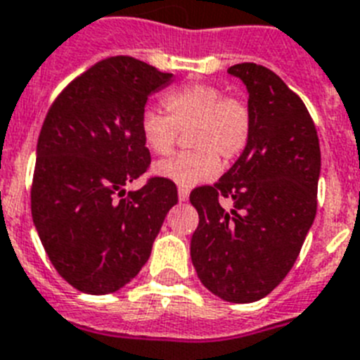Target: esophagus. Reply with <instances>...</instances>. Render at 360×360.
Listing matches in <instances>:
<instances>
[{
	"label": "esophagus",
	"instance_id": "esophagus-1",
	"mask_svg": "<svg viewBox=\"0 0 360 360\" xmlns=\"http://www.w3.org/2000/svg\"><path fill=\"white\" fill-rule=\"evenodd\" d=\"M190 198V190L186 188V186H179V201L184 202V201H188Z\"/></svg>",
	"mask_w": 360,
	"mask_h": 360
}]
</instances>
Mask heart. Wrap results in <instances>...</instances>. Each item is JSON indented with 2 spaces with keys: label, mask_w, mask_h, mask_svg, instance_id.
I'll return each instance as SVG.
<instances>
[{
  "label": "heart",
  "mask_w": 360,
  "mask_h": 360,
  "mask_svg": "<svg viewBox=\"0 0 360 360\" xmlns=\"http://www.w3.org/2000/svg\"><path fill=\"white\" fill-rule=\"evenodd\" d=\"M166 114L145 110L141 136L146 148L158 155L170 154L181 130H188L192 150L179 152L155 165L158 176L193 186L217 176L221 161H236L252 137V110L245 99L224 96L210 83H188L162 98Z\"/></svg>",
  "instance_id": "b5f03b06"
}]
</instances>
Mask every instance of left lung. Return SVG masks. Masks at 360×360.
Listing matches in <instances>:
<instances>
[{
  "label": "left lung",
  "mask_w": 360,
  "mask_h": 360,
  "mask_svg": "<svg viewBox=\"0 0 360 360\" xmlns=\"http://www.w3.org/2000/svg\"><path fill=\"white\" fill-rule=\"evenodd\" d=\"M228 72L248 89L252 137L217 183L190 193L199 214L190 255L214 295L245 304L266 297L299 257L317 214L321 148L310 112L275 72Z\"/></svg>",
  "instance_id": "obj_1"
}]
</instances>
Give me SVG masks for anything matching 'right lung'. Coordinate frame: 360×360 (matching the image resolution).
<instances>
[{
  "label": "right lung",
  "mask_w": 360,
  "mask_h": 360,
  "mask_svg": "<svg viewBox=\"0 0 360 360\" xmlns=\"http://www.w3.org/2000/svg\"><path fill=\"white\" fill-rule=\"evenodd\" d=\"M172 74L130 56L98 61L50 105L37 139L30 210L58 274L79 292H117L139 274L177 188L150 177L141 115Z\"/></svg>",
  "instance_id": "right-lung-1"
}]
</instances>
